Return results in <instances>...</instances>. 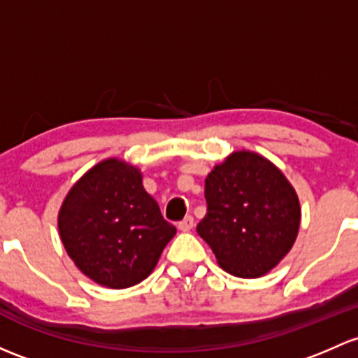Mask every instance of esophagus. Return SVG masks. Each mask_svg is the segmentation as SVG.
Here are the masks:
<instances>
[{
  "instance_id": "esophagus-1",
  "label": "esophagus",
  "mask_w": 358,
  "mask_h": 358,
  "mask_svg": "<svg viewBox=\"0 0 358 358\" xmlns=\"http://www.w3.org/2000/svg\"><path fill=\"white\" fill-rule=\"evenodd\" d=\"M192 228H194V217L192 216H187L185 220H182L178 223V229H182V231H190Z\"/></svg>"
}]
</instances>
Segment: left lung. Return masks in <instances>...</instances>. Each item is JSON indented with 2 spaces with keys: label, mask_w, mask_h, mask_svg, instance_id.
Masks as SVG:
<instances>
[{
  "label": "left lung",
  "mask_w": 358,
  "mask_h": 358,
  "mask_svg": "<svg viewBox=\"0 0 358 358\" xmlns=\"http://www.w3.org/2000/svg\"><path fill=\"white\" fill-rule=\"evenodd\" d=\"M204 194L208 214L197 233L233 276H264L295 243L299 197L266 157L236 150L209 173Z\"/></svg>",
  "instance_id": "left-lung-1"
}]
</instances>
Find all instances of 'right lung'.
I'll return each mask as SVG.
<instances>
[{"instance_id":"add662e5","label":"right lung","mask_w":358,"mask_h":358,"mask_svg":"<svg viewBox=\"0 0 358 358\" xmlns=\"http://www.w3.org/2000/svg\"><path fill=\"white\" fill-rule=\"evenodd\" d=\"M58 228L75 266L116 289L145 280L176 233L145 192L141 169L116 157L101 161L71 187Z\"/></svg>"}]
</instances>
